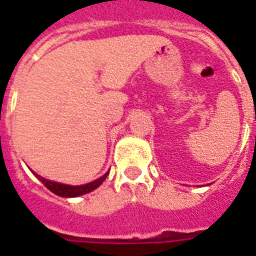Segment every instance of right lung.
Instances as JSON below:
<instances>
[{
    "label": "right lung",
    "instance_id": "right-lung-1",
    "mask_svg": "<svg viewBox=\"0 0 256 256\" xmlns=\"http://www.w3.org/2000/svg\"><path fill=\"white\" fill-rule=\"evenodd\" d=\"M34 176H36V177L38 178L50 192L54 193V194L62 196V198H78V196L86 194V193H89L92 192V190H94V189L98 188L101 184L106 181V176H108V172H106L102 177L97 178V180H94V181H92V182L89 184H84V185H67V184H60L56 182V181L46 180V178L41 177V176H38L36 172H34Z\"/></svg>",
    "mask_w": 256,
    "mask_h": 256
}]
</instances>
